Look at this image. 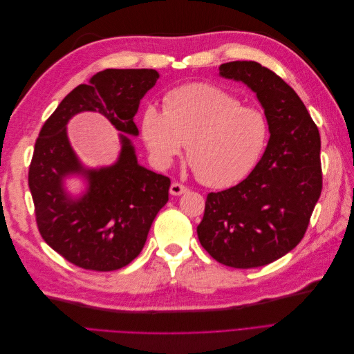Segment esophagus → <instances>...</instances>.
<instances>
[{
  "mask_svg": "<svg viewBox=\"0 0 354 354\" xmlns=\"http://www.w3.org/2000/svg\"><path fill=\"white\" fill-rule=\"evenodd\" d=\"M186 192H187V187L183 186V185H180V183H173L169 187V194L173 196H180V195L186 194Z\"/></svg>",
  "mask_w": 354,
  "mask_h": 354,
  "instance_id": "1",
  "label": "esophagus"
}]
</instances>
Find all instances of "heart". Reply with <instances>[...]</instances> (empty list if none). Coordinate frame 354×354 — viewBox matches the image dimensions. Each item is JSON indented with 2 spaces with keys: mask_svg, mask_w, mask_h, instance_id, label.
<instances>
[{
  "mask_svg": "<svg viewBox=\"0 0 354 354\" xmlns=\"http://www.w3.org/2000/svg\"><path fill=\"white\" fill-rule=\"evenodd\" d=\"M142 136L155 164L167 167L187 145V159L209 187L238 183L259 162L269 125L264 113L242 106L209 84H187L167 94L164 112L149 106Z\"/></svg>",
  "mask_w": 354,
  "mask_h": 354,
  "instance_id": "b5f03b06",
  "label": "heart"
}]
</instances>
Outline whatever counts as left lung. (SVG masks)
<instances>
[{"mask_svg":"<svg viewBox=\"0 0 354 354\" xmlns=\"http://www.w3.org/2000/svg\"><path fill=\"white\" fill-rule=\"evenodd\" d=\"M218 71L255 94L270 138L248 177L207 196L196 232L214 260L252 269L281 259L303 239L322 190L320 136L298 94L270 69L236 60Z\"/></svg>","mask_w":354,"mask_h":354,"instance_id":"left-lung-1","label":"left lung"}]
</instances>
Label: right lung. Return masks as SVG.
<instances>
[{
  "instance_id": "right-lung-1",
  "label": "right lung",
  "mask_w": 354,
  "mask_h": 354,
  "mask_svg": "<svg viewBox=\"0 0 354 354\" xmlns=\"http://www.w3.org/2000/svg\"><path fill=\"white\" fill-rule=\"evenodd\" d=\"M155 69H106L80 84L42 125L29 167V189L42 239L72 264L112 272L142 252L171 181L138 164L132 137L134 116L156 84ZM82 111L103 114L120 131L122 151L113 165L93 169L77 158L67 124ZM69 178L83 189L72 194Z\"/></svg>"
}]
</instances>
